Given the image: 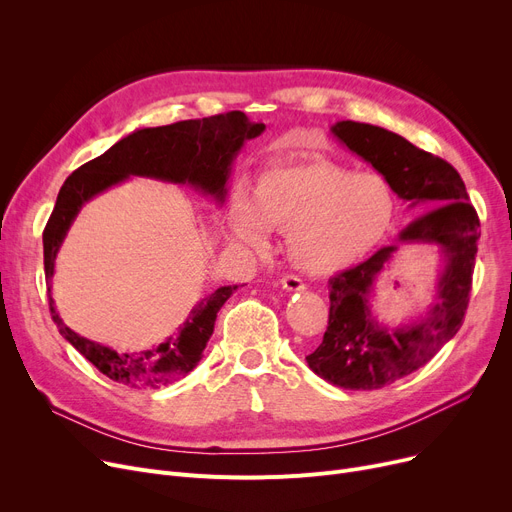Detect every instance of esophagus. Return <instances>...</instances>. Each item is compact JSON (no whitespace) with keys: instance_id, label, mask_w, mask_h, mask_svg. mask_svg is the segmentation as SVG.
Here are the masks:
<instances>
[{"instance_id":"esophagus-1","label":"esophagus","mask_w":512,"mask_h":512,"mask_svg":"<svg viewBox=\"0 0 512 512\" xmlns=\"http://www.w3.org/2000/svg\"><path fill=\"white\" fill-rule=\"evenodd\" d=\"M280 286H282L284 290H288V292H299V290L305 288L303 280L297 278V276H284V278L280 280Z\"/></svg>"}]
</instances>
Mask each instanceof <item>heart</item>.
I'll use <instances>...</instances> for the list:
<instances>
[{
    "label": "heart",
    "mask_w": 512,
    "mask_h": 512,
    "mask_svg": "<svg viewBox=\"0 0 512 512\" xmlns=\"http://www.w3.org/2000/svg\"><path fill=\"white\" fill-rule=\"evenodd\" d=\"M394 215V188L382 174L307 157L263 170L251 199L236 193L228 230L257 251L267 247L270 230L286 232L290 263L326 276L365 259L388 236Z\"/></svg>",
    "instance_id": "obj_1"
}]
</instances>
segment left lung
<instances>
[{"mask_svg":"<svg viewBox=\"0 0 512 512\" xmlns=\"http://www.w3.org/2000/svg\"><path fill=\"white\" fill-rule=\"evenodd\" d=\"M334 137L378 170L411 209L434 205L400 230L392 245L330 278V319L307 365L344 390H378L423 367L463 326L479 240V218L463 178L448 161L380 126L342 120ZM405 244L434 246L445 267L437 303L396 329L384 327L368 307L377 281Z\"/></svg>","mask_w":512,"mask_h":512,"instance_id":"obj_1","label":"left lung"}]
</instances>
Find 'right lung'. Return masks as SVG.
<instances>
[{
  "label": "right lung",
  "mask_w": 512,
  "mask_h": 512,
  "mask_svg": "<svg viewBox=\"0 0 512 512\" xmlns=\"http://www.w3.org/2000/svg\"><path fill=\"white\" fill-rule=\"evenodd\" d=\"M265 124L251 122L242 112H228L203 120H182L168 126L141 128L112 145L103 155L74 170L62 184L56 207L43 230V263L49 292L51 317L60 334L89 359L107 378L130 388L168 386L203 357L207 340L213 334L215 317L238 286H220L201 299L176 336L141 353H116L114 348L93 342L70 330L51 297V278L62 242L83 209L99 193L107 191L130 176H145L172 184H191L203 195L222 205L228 193L232 164L247 141L259 137Z\"/></svg>",
  "instance_id": "1"
}]
</instances>
